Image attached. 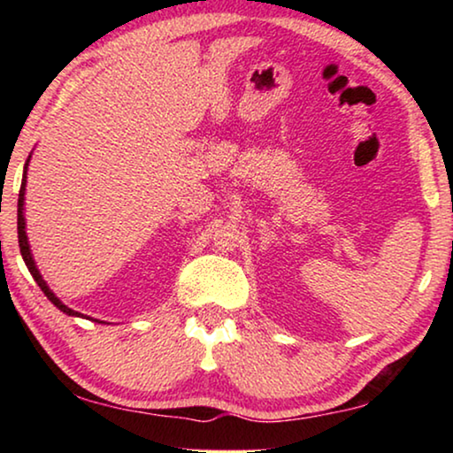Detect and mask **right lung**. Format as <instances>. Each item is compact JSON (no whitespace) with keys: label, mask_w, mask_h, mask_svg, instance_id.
Segmentation results:
<instances>
[{"label":"right lung","mask_w":453,"mask_h":453,"mask_svg":"<svg viewBox=\"0 0 453 453\" xmlns=\"http://www.w3.org/2000/svg\"><path fill=\"white\" fill-rule=\"evenodd\" d=\"M24 169H28V163H27V166H24ZM24 188H27V171H24V177H22V188H20V194H18V245H20V253H22V259H24V264L28 265L30 274H33V278H35V280H36V284H39L42 293L47 295V299L51 301L55 307L61 309V311L67 313V315H80L78 311H73V309L65 307L64 303H61V301L58 299V296H55V295L51 293V290H49L47 282L42 280V276L39 274V270H36V265H35V259H33V256H30V247H28L27 231H24V212H22V210H24Z\"/></svg>","instance_id":"obj_1"}]
</instances>
